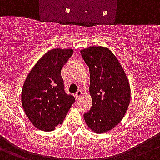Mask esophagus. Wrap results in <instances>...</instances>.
Here are the masks:
<instances>
[{
  "instance_id": "34e87169",
  "label": "esophagus",
  "mask_w": 160,
  "mask_h": 160,
  "mask_svg": "<svg viewBox=\"0 0 160 160\" xmlns=\"http://www.w3.org/2000/svg\"><path fill=\"white\" fill-rule=\"evenodd\" d=\"M82 96V90H78L77 92H76V93H75L76 98H77V99L80 98V97H81Z\"/></svg>"
}]
</instances>
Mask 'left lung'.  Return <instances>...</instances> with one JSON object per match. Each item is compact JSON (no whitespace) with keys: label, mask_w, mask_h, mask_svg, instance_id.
Here are the masks:
<instances>
[{"label":"left lung","mask_w":160,"mask_h":160,"mask_svg":"<svg viewBox=\"0 0 160 160\" xmlns=\"http://www.w3.org/2000/svg\"><path fill=\"white\" fill-rule=\"evenodd\" d=\"M89 68L92 108L84 114L93 132L105 133L120 122L130 101V87L126 73L115 55L107 48L92 46L81 51Z\"/></svg>","instance_id":"8db88e82"}]
</instances>
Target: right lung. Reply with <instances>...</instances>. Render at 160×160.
<instances>
[{
  "instance_id": "add662e5",
  "label": "right lung",
  "mask_w": 160,
  "mask_h": 160,
  "mask_svg": "<svg viewBox=\"0 0 160 160\" xmlns=\"http://www.w3.org/2000/svg\"><path fill=\"white\" fill-rule=\"evenodd\" d=\"M72 49L54 48L45 53L27 75L22 90V105L32 124L52 131L62 124L75 99L64 90L62 68Z\"/></svg>"
}]
</instances>
